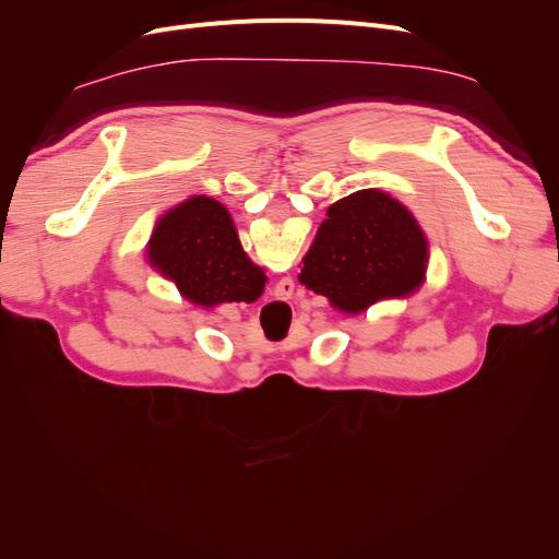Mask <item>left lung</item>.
Segmentation results:
<instances>
[{
  "instance_id": "obj_1",
  "label": "left lung",
  "mask_w": 559,
  "mask_h": 559,
  "mask_svg": "<svg viewBox=\"0 0 559 559\" xmlns=\"http://www.w3.org/2000/svg\"><path fill=\"white\" fill-rule=\"evenodd\" d=\"M429 240L401 200L364 189L326 210L298 282L343 314L405 298L427 280Z\"/></svg>"
}]
</instances>
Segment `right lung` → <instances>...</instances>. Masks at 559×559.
<instances>
[{
  "instance_id": "right-lung-1",
  "label": "right lung",
  "mask_w": 559,
  "mask_h": 559,
  "mask_svg": "<svg viewBox=\"0 0 559 559\" xmlns=\"http://www.w3.org/2000/svg\"><path fill=\"white\" fill-rule=\"evenodd\" d=\"M146 259L200 308L249 302L267 282L265 270L242 249L230 212L207 195H191L158 218Z\"/></svg>"
}]
</instances>
